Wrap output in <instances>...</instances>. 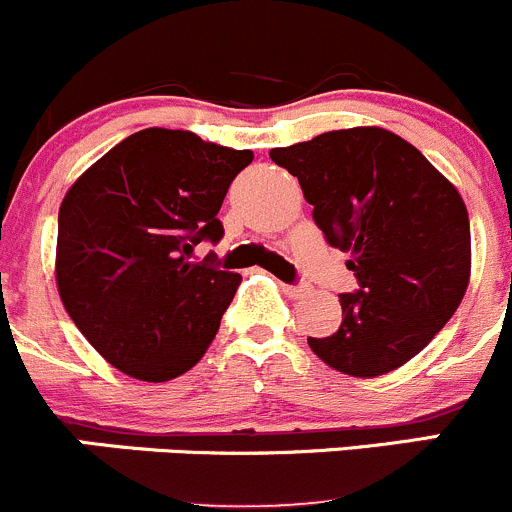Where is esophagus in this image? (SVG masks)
I'll return each instance as SVG.
<instances>
[{
    "instance_id": "34e87169",
    "label": "esophagus",
    "mask_w": 512,
    "mask_h": 512,
    "mask_svg": "<svg viewBox=\"0 0 512 512\" xmlns=\"http://www.w3.org/2000/svg\"><path fill=\"white\" fill-rule=\"evenodd\" d=\"M283 291H286L288 296H301V293L306 291V286H301V283H283Z\"/></svg>"
}]
</instances>
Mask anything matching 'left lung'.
<instances>
[{
    "instance_id": "left-lung-1",
    "label": "left lung",
    "mask_w": 512,
    "mask_h": 512,
    "mask_svg": "<svg viewBox=\"0 0 512 512\" xmlns=\"http://www.w3.org/2000/svg\"><path fill=\"white\" fill-rule=\"evenodd\" d=\"M358 291L341 293L336 333L311 351L358 378L396 371L433 341L470 278V221L455 186L401 136L378 126L326 131L271 149Z\"/></svg>"
}]
</instances>
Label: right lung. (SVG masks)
Wrapping results in <instances>:
<instances>
[{"label": "right lung", "instance_id": "right-lung-1", "mask_svg": "<svg viewBox=\"0 0 512 512\" xmlns=\"http://www.w3.org/2000/svg\"><path fill=\"white\" fill-rule=\"evenodd\" d=\"M251 151L191 131L144 129L106 151L59 209L57 286L86 341L114 368L161 383L201 361L241 276L216 254L219 209Z\"/></svg>", "mask_w": 512, "mask_h": 512}]
</instances>
